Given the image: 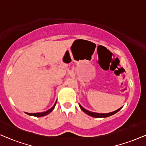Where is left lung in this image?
Masks as SVG:
<instances>
[{
	"label": "left lung",
	"mask_w": 146,
	"mask_h": 146,
	"mask_svg": "<svg viewBox=\"0 0 146 146\" xmlns=\"http://www.w3.org/2000/svg\"><path fill=\"white\" fill-rule=\"evenodd\" d=\"M79 106L80 108V109L82 110L84 112L86 113V114L90 115L92 117H109L110 116V115H112L113 114H115V113H117V111L120 110L122 108V107L119 108V109H117V110L115 111H111V112H110V113H96V112H92V111H90L89 110H86L84 108H83L82 106L80 104H79Z\"/></svg>",
	"instance_id": "obj_1"
}]
</instances>
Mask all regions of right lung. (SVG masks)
<instances>
[{
  "label": "right lung",
  "instance_id": "1",
  "mask_svg": "<svg viewBox=\"0 0 146 146\" xmlns=\"http://www.w3.org/2000/svg\"><path fill=\"white\" fill-rule=\"evenodd\" d=\"M56 102L57 100L56 101V102L54 104V106L52 107L50 109L48 110L45 111H43V112H40V113H26L27 114L29 115H33V116H36V117H42V116H44V115H46L48 114V113H50L55 108V106L56 104Z\"/></svg>",
  "mask_w": 146,
  "mask_h": 146
}]
</instances>
